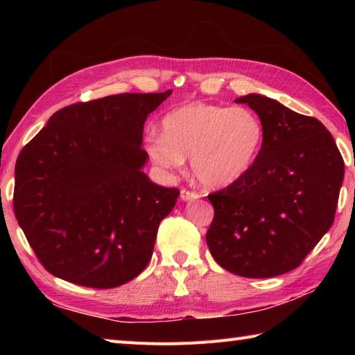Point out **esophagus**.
I'll list each match as a JSON object with an SVG mask.
<instances>
[{
	"label": "esophagus",
	"mask_w": 355,
	"mask_h": 355,
	"mask_svg": "<svg viewBox=\"0 0 355 355\" xmlns=\"http://www.w3.org/2000/svg\"><path fill=\"white\" fill-rule=\"evenodd\" d=\"M180 197H182L183 201H191V200L200 198V195L197 192L189 191V189H182V192H180Z\"/></svg>",
	"instance_id": "1"
}]
</instances>
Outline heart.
I'll return each mask as SVG.
<instances>
[{
	"mask_svg": "<svg viewBox=\"0 0 355 355\" xmlns=\"http://www.w3.org/2000/svg\"><path fill=\"white\" fill-rule=\"evenodd\" d=\"M163 134L149 132L145 149L166 171L183 168L191 157L195 177L207 187H224L250 171L263 141V123L247 107L192 102L162 120Z\"/></svg>",
	"mask_w": 355,
	"mask_h": 355,
	"instance_id": "obj_1",
	"label": "heart"
}]
</instances>
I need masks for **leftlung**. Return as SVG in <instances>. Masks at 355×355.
<instances>
[{
    "label": "left lung",
    "instance_id": "8db88e82",
    "mask_svg": "<svg viewBox=\"0 0 355 355\" xmlns=\"http://www.w3.org/2000/svg\"><path fill=\"white\" fill-rule=\"evenodd\" d=\"M263 123V141L245 175L207 195L206 233L214 259L243 277L297 268L334 223L345 162L318 119L266 96H241Z\"/></svg>",
    "mask_w": 355,
    "mask_h": 355
}]
</instances>
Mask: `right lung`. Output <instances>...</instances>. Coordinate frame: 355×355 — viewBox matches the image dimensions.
<instances>
[{
  "label": "right lung",
  "mask_w": 355,
  "mask_h": 355,
  "mask_svg": "<svg viewBox=\"0 0 355 355\" xmlns=\"http://www.w3.org/2000/svg\"><path fill=\"white\" fill-rule=\"evenodd\" d=\"M164 93H123L56 111L22 148L13 212L53 276L114 288L146 268L180 191L150 182L143 125Z\"/></svg>",
  "instance_id": "obj_1"
}]
</instances>
